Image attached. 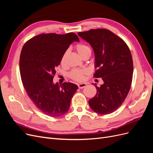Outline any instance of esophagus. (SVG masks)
Wrapping results in <instances>:
<instances>
[{"label": "esophagus", "mask_w": 153, "mask_h": 153, "mask_svg": "<svg viewBox=\"0 0 153 153\" xmlns=\"http://www.w3.org/2000/svg\"><path fill=\"white\" fill-rule=\"evenodd\" d=\"M87 86V84L85 83H83V84H79L78 85V87L79 89H83V88H84L85 87Z\"/></svg>", "instance_id": "esophagus-1"}]
</instances>
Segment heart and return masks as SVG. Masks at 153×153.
Wrapping results in <instances>:
<instances>
[{"mask_svg":"<svg viewBox=\"0 0 153 153\" xmlns=\"http://www.w3.org/2000/svg\"><path fill=\"white\" fill-rule=\"evenodd\" d=\"M75 50H76L77 53L79 54L82 57H84L85 55L87 53H91V50L90 48L88 47L87 45L83 43H79L76 45ZM67 53V52H65L62 55L61 59V64L62 65H63V64L65 63ZM89 73V71H88L87 69H74L69 73V76L72 80L76 82H81L85 80V76L87 75Z\"/></svg>","mask_w":153,"mask_h":153,"instance_id":"b5f03b06","label":"heart"}]
</instances>
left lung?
<instances>
[{
  "label": "left lung",
  "instance_id": "1",
  "mask_svg": "<svg viewBox=\"0 0 153 153\" xmlns=\"http://www.w3.org/2000/svg\"><path fill=\"white\" fill-rule=\"evenodd\" d=\"M89 43L95 53L94 77L101 78L103 84L95 85L96 94L89 100L91 108L106 115L116 110L127 97L133 78V63L131 52L124 40L105 29L78 32Z\"/></svg>",
  "mask_w": 153,
  "mask_h": 153
}]
</instances>
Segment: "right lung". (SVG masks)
I'll list each match as a JSON object with an SVG mask.
<instances>
[{
    "label": "right lung",
    "instance_id": "add662e5",
    "mask_svg": "<svg viewBox=\"0 0 153 153\" xmlns=\"http://www.w3.org/2000/svg\"><path fill=\"white\" fill-rule=\"evenodd\" d=\"M73 41H79L73 32L41 34L27 41L20 53V75L27 94L41 112L50 117L68 112L78 88L70 82L61 86L53 83L55 68Z\"/></svg>",
    "mask_w": 153,
    "mask_h": 153
}]
</instances>
